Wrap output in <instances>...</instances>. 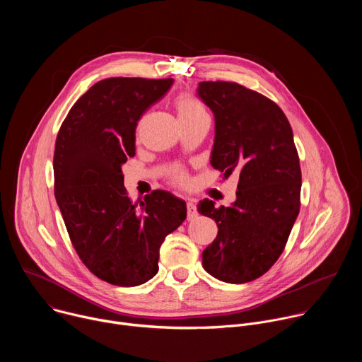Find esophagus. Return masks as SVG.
I'll list each match as a JSON object with an SVG mask.
<instances>
[{"instance_id":"1","label":"esophagus","mask_w":362,"mask_h":362,"mask_svg":"<svg viewBox=\"0 0 362 362\" xmlns=\"http://www.w3.org/2000/svg\"><path fill=\"white\" fill-rule=\"evenodd\" d=\"M197 218V211H196V204L193 200L187 202V221H194Z\"/></svg>"}]
</instances>
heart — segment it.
I'll return each instance as SVG.
<instances>
[{
	"label": "heart",
	"instance_id": "obj_1",
	"mask_svg": "<svg viewBox=\"0 0 362 362\" xmlns=\"http://www.w3.org/2000/svg\"><path fill=\"white\" fill-rule=\"evenodd\" d=\"M176 109L180 120H187L206 115L202 103L189 94H180L176 98Z\"/></svg>",
	"mask_w": 362,
	"mask_h": 362
}]
</instances>
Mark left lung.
Listing matches in <instances>:
<instances>
[{"label": "left lung", "mask_w": 362, "mask_h": 362, "mask_svg": "<svg viewBox=\"0 0 362 362\" xmlns=\"http://www.w3.org/2000/svg\"><path fill=\"white\" fill-rule=\"evenodd\" d=\"M197 97L215 116L211 165L239 173L236 200L203 199L197 212L215 219L216 239L202 253L204 271L228 284L262 276L284 252L299 214L300 166L284 112L265 95L228 81H202Z\"/></svg>", "instance_id": "obj_1"}]
</instances>
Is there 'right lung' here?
Masks as SVG:
<instances>
[{
	"mask_svg": "<svg viewBox=\"0 0 362 362\" xmlns=\"http://www.w3.org/2000/svg\"><path fill=\"white\" fill-rule=\"evenodd\" d=\"M173 78L113 77L95 83L69 112L54 150V193L71 243L100 279L137 286L159 271L165 238L186 219L166 190L133 204L122 166L136 154V126Z\"/></svg>",
	"mask_w": 362,
	"mask_h": 362,
	"instance_id": "1",
	"label": "right lung"
}]
</instances>
